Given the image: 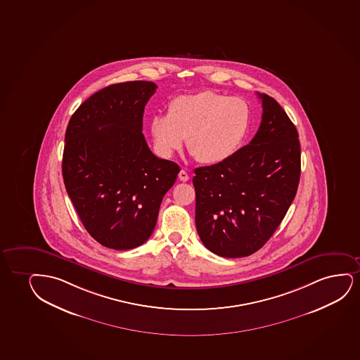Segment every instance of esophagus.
<instances>
[{"label":"esophagus","mask_w":360,"mask_h":360,"mask_svg":"<svg viewBox=\"0 0 360 360\" xmlns=\"http://www.w3.org/2000/svg\"><path fill=\"white\" fill-rule=\"evenodd\" d=\"M179 179H180L181 181H188L190 176H188V174H187V172H185V170H180V173H179Z\"/></svg>","instance_id":"esophagus-1"}]
</instances>
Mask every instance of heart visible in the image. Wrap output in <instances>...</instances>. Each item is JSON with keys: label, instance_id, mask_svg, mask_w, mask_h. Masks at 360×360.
Returning <instances> with one entry per match:
<instances>
[{"label": "heart", "instance_id": "b5f03b06", "mask_svg": "<svg viewBox=\"0 0 360 360\" xmlns=\"http://www.w3.org/2000/svg\"><path fill=\"white\" fill-rule=\"evenodd\" d=\"M252 112L246 101L214 91L180 96L168 105V115L155 114L150 120L155 150L169 158L187 147L197 160L218 164L230 160L250 134Z\"/></svg>", "mask_w": 360, "mask_h": 360}]
</instances>
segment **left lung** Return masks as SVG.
<instances>
[{"label":"left lung","instance_id":"8db88e82","mask_svg":"<svg viewBox=\"0 0 360 360\" xmlns=\"http://www.w3.org/2000/svg\"><path fill=\"white\" fill-rule=\"evenodd\" d=\"M258 131L231 158L195 169L196 228L210 252L225 258L264 246L295 200L300 145L295 124L273 97L258 94Z\"/></svg>","mask_w":360,"mask_h":360}]
</instances>
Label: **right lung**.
<instances>
[{
  "instance_id": "right-lung-1",
  "label": "right lung",
  "mask_w": 360,
  "mask_h": 360,
  "mask_svg": "<svg viewBox=\"0 0 360 360\" xmlns=\"http://www.w3.org/2000/svg\"><path fill=\"white\" fill-rule=\"evenodd\" d=\"M152 82L113 84L75 110L65 131L64 185L82 225L112 250L141 246L180 168L150 152L142 134Z\"/></svg>"
}]
</instances>
